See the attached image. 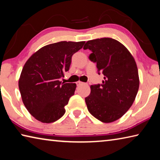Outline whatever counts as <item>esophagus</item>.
Here are the masks:
<instances>
[{
    "mask_svg": "<svg viewBox=\"0 0 160 160\" xmlns=\"http://www.w3.org/2000/svg\"><path fill=\"white\" fill-rule=\"evenodd\" d=\"M83 82H80V81H78V82H77V85L78 86H80V85H83Z\"/></svg>",
    "mask_w": 160,
    "mask_h": 160,
    "instance_id": "esophagus-1",
    "label": "esophagus"
}]
</instances>
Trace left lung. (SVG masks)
<instances>
[{
    "instance_id": "1",
    "label": "left lung",
    "mask_w": 160,
    "mask_h": 160,
    "mask_svg": "<svg viewBox=\"0 0 160 160\" xmlns=\"http://www.w3.org/2000/svg\"><path fill=\"white\" fill-rule=\"evenodd\" d=\"M83 48L92 51L89 58L97 63L99 74L104 75L101 85L90 86L91 92L85 97L88 109L102 122H113L125 114L137 95L136 63L125 46L112 38L90 40Z\"/></svg>"
}]
</instances>
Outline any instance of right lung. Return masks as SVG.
Returning <instances> with one entry per match:
<instances>
[{"instance_id": "1", "label": "right lung", "mask_w": 160, "mask_h": 160, "mask_svg": "<svg viewBox=\"0 0 160 160\" xmlns=\"http://www.w3.org/2000/svg\"><path fill=\"white\" fill-rule=\"evenodd\" d=\"M85 42H60L43 47L29 57L22 70L18 85L23 104L42 123L58 120L75 93L76 84L59 79L69 70L72 56Z\"/></svg>"}]
</instances>
